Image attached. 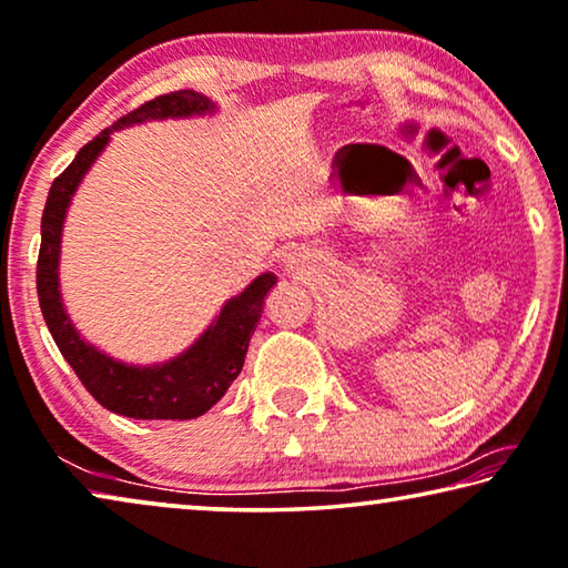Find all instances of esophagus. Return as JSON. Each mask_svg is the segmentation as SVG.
I'll list each match as a JSON object with an SVG mask.
<instances>
[{"instance_id":"1","label":"esophagus","mask_w":568,"mask_h":568,"mask_svg":"<svg viewBox=\"0 0 568 568\" xmlns=\"http://www.w3.org/2000/svg\"><path fill=\"white\" fill-rule=\"evenodd\" d=\"M301 260L298 257H287V270H298Z\"/></svg>"}]
</instances>
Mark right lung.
Segmentation results:
<instances>
[{
    "label": "right lung",
    "instance_id": "add662e5",
    "mask_svg": "<svg viewBox=\"0 0 568 568\" xmlns=\"http://www.w3.org/2000/svg\"><path fill=\"white\" fill-rule=\"evenodd\" d=\"M216 104L199 91L183 89L163 94L116 120L99 132L89 145L79 150L73 163L50 185L45 211L40 222V255H38V298L42 318L55 338L58 349L73 367L83 387L104 405L106 410L138 420H191L222 400L224 393L242 372L252 332L265 308L267 293L277 277L262 273L240 295H234L211 321L189 349L158 365H126L109 357L73 326L61 295V236L68 206L83 175L91 171L97 158L104 152L114 132L132 124L155 120H189V116L214 114Z\"/></svg>",
    "mask_w": 568,
    "mask_h": 568
}]
</instances>
